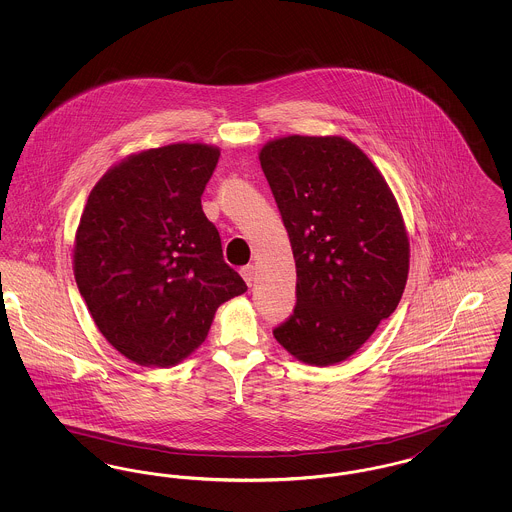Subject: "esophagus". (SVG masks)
I'll return each mask as SVG.
<instances>
[{
    "label": "esophagus",
    "mask_w": 512,
    "mask_h": 512,
    "mask_svg": "<svg viewBox=\"0 0 512 512\" xmlns=\"http://www.w3.org/2000/svg\"><path fill=\"white\" fill-rule=\"evenodd\" d=\"M240 274H242V278H244L245 284H247V286H251V284H253V280H255V268H253V265L242 267Z\"/></svg>",
    "instance_id": "1"
}]
</instances>
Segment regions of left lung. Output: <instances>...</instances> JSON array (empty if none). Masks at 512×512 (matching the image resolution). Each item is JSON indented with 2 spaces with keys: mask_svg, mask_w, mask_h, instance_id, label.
Returning <instances> with one entry per match:
<instances>
[{
  "mask_svg": "<svg viewBox=\"0 0 512 512\" xmlns=\"http://www.w3.org/2000/svg\"><path fill=\"white\" fill-rule=\"evenodd\" d=\"M259 161L297 272L293 315L274 338L305 365H338L399 305L411 257L401 209L382 172L347 138H274Z\"/></svg>",
  "mask_w": 512,
  "mask_h": 512,
  "instance_id": "8db88e82",
  "label": "left lung"
}]
</instances>
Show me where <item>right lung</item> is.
Returning <instances> with one entry per match:
<instances>
[{"label": "right lung", "mask_w": 512, "mask_h": 512, "mask_svg": "<svg viewBox=\"0 0 512 512\" xmlns=\"http://www.w3.org/2000/svg\"><path fill=\"white\" fill-rule=\"evenodd\" d=\"M219 157L209 144L142 149L88 195L74 280L103 338L136 365L171 368L190 357L220 305L247 290L201 209Z\"/></svg>", "instance_id": "right-lung-1"}]
</instances>
